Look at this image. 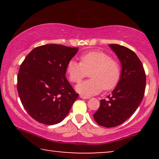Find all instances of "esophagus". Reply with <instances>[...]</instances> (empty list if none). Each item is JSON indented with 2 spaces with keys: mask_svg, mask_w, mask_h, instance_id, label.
<instances>
[{
  "mask_svg": "<svg viewBox=\"0 0 159 159\" xmlns=\"http://www.w3.org/2000/svg\"><path fill=\"white\" fill-rule=\"evenodd\" d=\"M80 97L81 98H82V99H88V98H90V97L85 96V95H80Z\"/></svg>",
  "mask_w": 159,
  "mask_h": 159,
  "instance_id": "esophagus-1",
  "label": "esophagus"
}]
</instances>
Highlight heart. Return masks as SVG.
Segmentation results:
<instances>
[{"mask_svg": "<svg viewBox=\"0 0 159 159\" xmlns=\"http://www.w3.org/2000/svg\"><path fill=\"white\" fill-rule=\"evenodd\" d=\"M66 71L69 80L78 83L90 72L92 79L77 84L76 90L81 94L93 95L103 90H109L118 84L121 67L116 61L101 51H91L80 57V62L70 60Z\"/></svg>", "mask_w": 159, "mask_h": 159, "instance_id": "1", "label": "heart"}]
</instances>
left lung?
<instances>
[{"instance_id":"obj_1","label":"left lung","mask_w":159,"mask_h":159,"mask_svg":"<svg viewBox=\"0 0 159 159\" xmlns=\"http://www.w3.org/2000/svg\"><path fill=\"white\" fill-rule=\"evenodd\" d=\"M121 64L120 80L108 99L101 100L95 121L105 127H114L127 120L135 112L144 96L146 77L142 62L127 47L110 44Z\"/></svg>"}]
</instances>
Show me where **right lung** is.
<instances>
[{
  "label": "right lung",
  "mask_w": 159,
  "mask_h": 159,
  "mask_svg": "<svg viewBox=\"0 0 159 159\" xmlns=\"http://www.w3.org/2000/svg\"><path fill=\"white\" fill-rule=\"evenodd\" d=\"M78 48L48 44L34 48L21 63L17 90L24 108L40 123L53 125L69 114L79 94L66 78Z\"/></svg>",
  "instance_id": "obj_1"
}]
</instances>
